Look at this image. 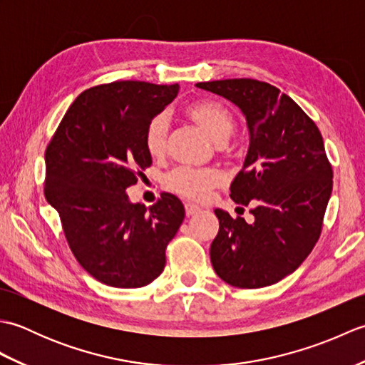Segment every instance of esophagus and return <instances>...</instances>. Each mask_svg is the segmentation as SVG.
Returning a JSON list of instances; mask_svg holds the SVG:
<instances>
[{
	"label": "esophagus",
	"instance_id": "obj_1",
	"mask_svg": "<svg viewBox=\"0 0 365 365\" xmlns=\"http://www.w3.org/2000/svg\"><path fill=\"white\" fill-rule=\"evenodd\" d=\"M200 212V208L195 204H185V213H187V216H192Z\"/></svg>",
	"mask_w": 365,
	"mask_h": 365
}]
</instances>
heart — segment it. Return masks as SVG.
<instances>
[{
    "label": "heart",
    "instance_id": "obj_1",
    "mask_svg": "<svg viewBox=\"0 0 365 365\" xmlns=\"http://www.w3.org/2000/svg\"><path fill=\"white\" fill-rule=\"evenodd\" d=\"M185 114L202 128L216 144L226 143L235 131V118L226 106L215 100H197L185 108ZM169 123L165 114L153 118L144 133L145 149L152 157H161L166 150ZM221 174L215 169L177 168L166 178L170 191L190 199L192 202H204L213 188L221 183Z\"/></svg>",
    "mask_w": 365,
    "mask_h": 365
}]
</instances>
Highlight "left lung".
<instances>
[{
	"label": "left lung",
	"mask_w": 365,
	"mask_h": 365,
	"mask_svg": "<svg viewBox=\"0 0 365 365\" xmlns=\"http://www.w3.org/2000/svg\"><path fill=\"white\" fill-rule=\"evenodd\" d=\"M245 114L250 149L230 185L235 204L252 205L254 221L216 208L213 269L238 289H260L292 274L319 242L332 191V168L319 127L268 83L234 78L197 83Z\"/></svg>",
	"instance_id": "8db88e82"
}]
</instances>
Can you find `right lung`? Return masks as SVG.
Segmentation results:
<instances>
[{"mask_svg": "<svg viewBox=\"0 0 365 365\" xmlns=\"http://www.w3.org/2000/svg\"><path fill=\"white\" fill-rule=\"evenodd\" d=\"M177 92L178 84L145 81L91 88L75 98L45 150V197L75 259L106 285L138 289L157 279L185 218L174 195L163 192L147 208L125 192L152 165L147 125Z\"/></svg>", "mask_w": 365, "mask_h": 365, "instance_id": "add662e5", "label": "right lung"}]
</instances>
